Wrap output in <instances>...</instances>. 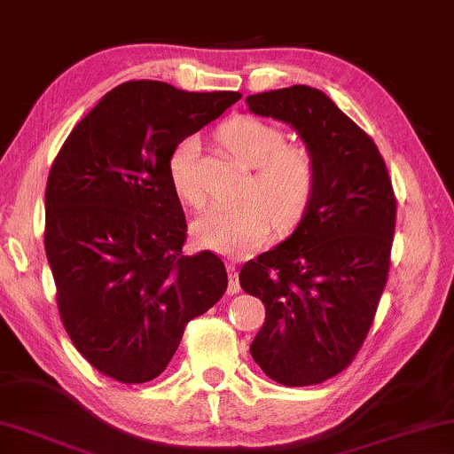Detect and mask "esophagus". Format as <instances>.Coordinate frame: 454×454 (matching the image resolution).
Listing matches in <instances>:
<instances>
[{
    "label": "esophagus",
    "mask_w": 454,
    "mask_h": 454,
    "mask_svg": "<svg viewBox=\"0 0 454 454\" xmlns=\"http://www.w3.org/2000/svg\"><path fill=\"white\" fill-rule=\"evenodd\" d=\"M228 269V277H230V283H228V294H239L240 292V281H239V267L234 265V262H228L226 265Z\"/></svg>",
    "instance_id": "esophagus-1"
}]
</instances>
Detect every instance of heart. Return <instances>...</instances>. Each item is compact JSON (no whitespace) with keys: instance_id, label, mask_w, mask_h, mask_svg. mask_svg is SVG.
<instances>
[{"instance_id":"b5f03b06","label":"heart","mask_w":454,"mask_h":454,"mask_svg":"<svg viewBox=\"0 0 454 454\" xmlns=\"http://www.w3.org/2000/svg\"><path fill=\"white\" fill-rule=\"evenodd\" d=\"M218 137L230 154L253 167L245 195L239 201L214 204L195 222V234L206 247L230 256H242L261 247L270 232L292 230L312 206L317 167L303 145H286V134L256 116H236L220 128ZM200 138L189 134L171 148L167 173L175 193L200 207L206 189L200 177Z\"/></svg>"}]
</instances>
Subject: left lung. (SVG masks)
Segmentation results:
<instances>
[{
    "label": "left lung",
    "mask_w": 454,
    "mask_h": 454,
    "mask_svg": "<svg viewBox=\"0 0 454 454\" xmlns=\"http://www.w3.org/2000/svg\"><path fill=\"white\" fill-rule=\"evenodd\" d=\"M312 151V206L286 242L248 261L240 286L265 303L250 355L273 381L317 385L355 361L387 283L397 201L377 145L308 85L247 98Z\"/></svg>",
    "instance_id": "1"
}]
</instances>
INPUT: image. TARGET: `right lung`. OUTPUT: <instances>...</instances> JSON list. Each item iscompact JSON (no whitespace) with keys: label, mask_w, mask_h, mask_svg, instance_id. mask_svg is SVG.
I'll list each match as a JSON object with an SVG mask.
<instances>
[{"label":"right lung","mask_w":454,"mask_h":454,"mask_svg":"<svg viewBox=\"0 0 454 454\" xmlns=\"http://www.w3.org/2000/svg\"><path fill=\"white\" fill-rule=\"evenodd\" d=\"M240 98L128 81L60 146L46 181V259L67 334L101 375L153 381L187 324L224 295L220 256L184 253L187 220L167 159Z\"/></svg>","instance_id":"1"}]
</instances>
